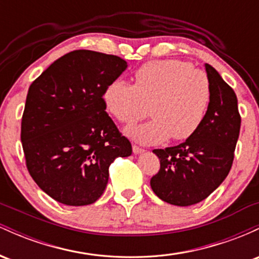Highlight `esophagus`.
<instances>
[{"instance_id": "34e87169", "label": "esophagus", "mask_w": 259, "mask_h": 259, "mask_svg": "<svg viewBox=\"0 0 259 259\" xmlns=\"http://www.w3.org/2000/svg\"><path fill=\"white\" fill-rule=\"evenodd\" d=\"M133 152L135 154H140V153H144L145 150H142V148H140L139 146H133Z\"/></svg>"}]
</instances>
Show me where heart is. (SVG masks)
I'll return each instance as SVG.
<instances>
[{"label":"heart","mask_w":259,"mask_h":259,"mask_svg":"<svg viewBox=\"0 0 259 259\" xmlns=\"http://www.w3.org/2000/svg\"><path fill=\"white\" fill-rule=\"evenodd\" d=\"M210 82L206 73L177 59L153 61L135 73V85L118 79L103 95L113 117L133 124L147 114L153 117L125 134L141 145H158L169 139L191 138L203 121L210 102Z\"/></svg>","instance_id":"heart-1"}]
</instances>
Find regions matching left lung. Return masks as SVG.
<instances>
[{"instance_id": "1", "label": "left lung", "mask_w": 259, "mask_h": 259, "mask_svg": "<svg viewBox=\"0 0 259 259\" xmlns=\"http://www.w3.org/2000/svg\"><path fill=\"white\" fill-rule=\"evenodd\" d=\"M204 68L212 96L200 127L178 146L153 150L160 169L151 187L160 200L174 206L198 203L221 185L230 171L239 139L236 95L212 65Z\"/></svg>"}]
</instances>
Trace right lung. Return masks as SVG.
<instances>
[{
  "label": "right lung",
  "instance_id": "right-lung-1",
  "mask_svg": "<svg viewBox=\"0 0 259 259\" xmlns=\"http://www.w3.org/2000/svg\"><path fill=\"white\" fill-rule=\"evenodd\" d=\"M126 68L117 56L78 50L53 62L29 88L20 134L26 167L59 203L96 202L113 160L133 152L103 100Z\"/></svg>",
  "mask_w": 259,
  "mask_h": 259
}]
</instances>
